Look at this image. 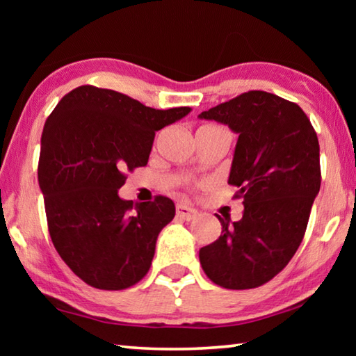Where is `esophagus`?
Wrapping results in <instances>:
<instances>
[{"mask_svg":"<svg viewBox=\"0 0 356 356\" xmlns=\"http://www.w3.org/2000/svg\"><path fill=\"white\" fill-rule=\"evenodd\" d=\"M176 213H177L179 218L186 220V221H191V220L196 218V210L188 207V206H185V204H177Z\"/></svg>","mask_w":356,"mask_h":356,"instance_id":"obj_1","label":"esophagus"}]
</instances>
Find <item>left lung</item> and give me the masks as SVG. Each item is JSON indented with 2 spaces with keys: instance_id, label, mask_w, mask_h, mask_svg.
Returning a JSON list of instances; mask_svg holds the SVG:
<instances>
[{
  "instance_id": "left-lung-1",
  "label": "left lung",
  "mask_w": 356,
  "mask_h": 356,
  "mask_svg": "<svg viewBox=\"0 0 356 356\" xmlns=\"http://www.w3.org/2000/svg\"><path fill=\"white\" fill-rule=\"evenodd\" d=\"M238 134L229 184L243 200L240 221L221 218V237L200 250L204 273L225 289H254L297 252L321 190V147L301 108L248 91L200 114Z\"/></svg>"
}]
</instances>
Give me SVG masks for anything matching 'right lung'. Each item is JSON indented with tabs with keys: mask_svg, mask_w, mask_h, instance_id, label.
<instances>
[{
	"mask_svg": "<svg viewBox=\"0 0 356 356\" xmlns=\"http://www.w3.org/2000/svg\"><path fill=\"white\" fill-rule=\"evenodd\" d=\"M191 108L155 110L111 89H72L48 116L38 179L58 254L86 284L122 291L147 275L156 237L176 215L166 196L134 204L118 190L146 166L155 131Z\"/></svg>",
	"mask_w": 356,
	"mask_h": 356,
	"instance_id": "1",
	"label": "right lung"
}]
</instances>
